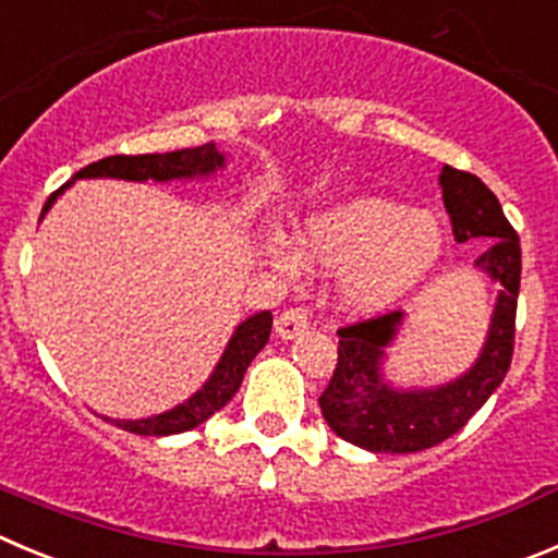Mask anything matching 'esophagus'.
I'll use <instances>...</instances> for the list:
<instances>
[{"mask_svg":"<svg viewBox=\"0 0 558 558\" xmlns=\"http://www.w3.org/2000/svg\"><path fill=\"white\" fill-rule=\"evenodd\" d=\"M308 327V314L303 308H286L283 314L275 319V332L280 338H294Z\"/></svg>","mask_w":558,"mask_h":558,"instance_id":"esophagus-1","label":"esophagus"}]
</instances>
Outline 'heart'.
Listing matches in <instances>:
<instances>
[{"mask_svg": "<svg viewBox=\"0 0 558 558\" xmlns=\"http://www.w3.org/2000/svg\"><path fill=\"white\" fill-rule=\"evenodd\" d=\"M296 242L311 267L341 272L343 308L377 314L429 278L444 253V228L426 211L408 215L397 203L355 197L305 217ZM264 247L283 272L303 269L286 239L269 236Z\"/></svg>", "mask_w": 558, "mask_h": 558, "instance_id": "obj_1", "label": "heart"}]
</instances>
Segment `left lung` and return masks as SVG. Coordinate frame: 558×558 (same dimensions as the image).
I'll return each mask as SVG.
<instances>
[{"label": "left lung", "instance_id": "left-lung-1", "mask_svg": "<svg viewBox=\"0 0 558 558\" xmlns=\"http://www.w3.org/2000/svg\"><path fill=\"white\" fill-rule=\"evenodd\" d=\"M446 211L457 242L487 244L476 267L501 280L490 336L476 366L460 379L432 390H393L383 383L385 347L397 336L402 311L352 322L338 330V361L319 408L341 440L374 454H410L444 444L504 383L514 352V314L520 291V239L504 217L498 197L473 173L444 165L440 170Z\"/></svg>", "mask_w": 558, "mask_h": 558}]
</instances>
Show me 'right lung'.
<instances>
[{
    "instance_id": "1",
    "label": "right lung",
    "mask_w": 558,
    "mask_h": 558,
    "mask_svg": "<svg viewBox=\"0 0 558 558\" xmlns=\"http://www.w3.org/2000/svg\"><path fill=\"white\" fill-rule=\"evenodd\" d=\"M226 156L215 148V143H206L201 148H184V150H170V154H118L107 156V159H98L87 168H82L74 179H126V181H170V179H190V175H206L215 173L217 168H222ZM71 184V181H68ZM68 184H62L60 190L51 192L49 201L44 206V215L49 211V206L54 203V197L65 190ZM269 332H272V314L262 311V314L250 316L247 322L236 327L233 338L228 341V350L222 355V361L217 363L215 374L208 377V383L197 390L195 397L186 399L179 408L168 410V413L154 415V418L143 421H114L121 429L134 432V435H179V432L195 429L201 426L208 415H215L217 410L226 408L233 399V393L242 385L244 372H247L250 361H253L258 352L264 350V343L269 341Z\"/></svg>"
}]
</instances>
